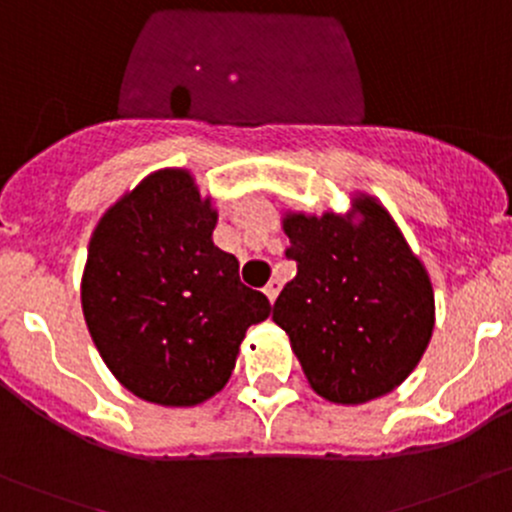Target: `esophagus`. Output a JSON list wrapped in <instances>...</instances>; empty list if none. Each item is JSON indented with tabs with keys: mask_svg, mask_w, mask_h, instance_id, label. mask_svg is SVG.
<instances>
[{
	"mask_svg": "<svg viewBox=\"0 0 512 512\" xmlns=\"http://www.w3.org/2000/svg\"><path fill=\"white\" fill-rule=\"evenodd\" d=\"M280 289H282V282L280 280H270V282H267V287H265L267 299H270V302H275L277 294H280Z\"/></svg>",
	"mask_w": 512,
	"mask_h": 512,
	"instance_id": "34e87169",
	"label": "esophagus"
}]
</instances>
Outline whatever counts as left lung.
<instances>
[{"label":"left lung","instance_id":"obj_1","mask_svg":"<svg viewBox=\"0 0 512 512\" xmlns=\"http://www.w3.org/2000/svg\"><path fill=\"white\" fill-rule=\"evenodd\" d=\"M359 220L324 213L285 218L297 275L272 319L287 332L309 386L334 404H366L394 391L426 352L433 289L391 215L369 195Z\"/></svg>","mask_w":512,"mask_h":512}]
</instances>
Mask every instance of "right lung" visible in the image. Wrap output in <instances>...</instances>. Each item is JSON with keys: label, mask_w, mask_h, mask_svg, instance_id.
<instances>
[{"label": "right lung", "mask_w": 512, "mask_h": 512, "mask_svg": "<svg viewBox=\"0 0 512 512\" xmlns=\"http://www.w3.org/2000/svg\"><path fill=\"white\" fill-rule=\"evenodd\" d=\"M218 213L185 170L123 195L89 242L81 307L98 354L138 399L195 406L218 394L270 302L213 242Z\"/></svg>", "instance_id": "add662e5"}]
</instances>
